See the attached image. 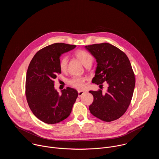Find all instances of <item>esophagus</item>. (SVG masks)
I'll return each instance as SVG.
<instances>
[{
	"instance_id": "1",
	"label": "esophagus",
	"mask_w": 159,
	"mask_h": 159,
	"mask_svg": "<svg viewBox=\"0 0 159 159\" xmlns=\"http://www.w3.org/2000/svg\"><path fill=\"white\" fill-rule=\"evenodd\" d=\"M84 93H85V92H84V91H82V90H79V91H78L79 97H80V96H82Z\"/></svg>"
}]
</instances>
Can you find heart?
<instances>
[{
	"label": "heart",
	"instance_id": "heart-1",
	"mask_svg": "<svg viewBox=\"0 0 159 159\" xmlns=\"http://www.w3.org/2000/svg\"><path fill=\"white\" fill-rule=\"evenodd\" d=\"M75 57L82 63L84 66L91 64L93 60L92 55L89 53L85 50H79L75 53ZM67 64H68V58L64 56L61 58L59 63L60 69L62 72H65L67 70ZM85 79L84 77H74L70 80V84L77 88L78 89H82L85 87Z\"/></svg>",
	"mask_w": 159,
	"mask_h": 159
}]
</instances>
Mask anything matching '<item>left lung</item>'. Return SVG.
Listing matches in <instances>:
<instances>
[{"mask_svg": "<svg viewBox=\"0 0 159 159\" xmlns=\"http://www.w3.org/2000/svg\"><path fill=\"white\" fill-rule=\"evenodd\" d=\"M85 48L98 63L93 83L102 85L106 82L108 84L106 93L101 90L89 91L94 97L89 106L90 113L104 121L116 120L126 111L134 91L135 78L130 61L124 52L107 43Z\"/></svg>", "mask_w": 159, "mask_h": 159, "instance_id": "1", "label": "left lung"}]
</instances>
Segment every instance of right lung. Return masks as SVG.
Returning <instances> with one entry per match:
<instances>
[{
	"label": "right lung",
	"instance_id": "add662e5",
	"mask_svg": "<svg viewBox=\"0 0 159 159\" xmlns=\"http://www.w3.org/2000/svg\"><path fill=\"white\" fill-rule=\"evenodd\" d=\"M76 45L54 43L38 51L31 60L26 73V96L30 108L39 120L47 124L59 123L69 116L78 92L67 87L60 94L54 79L61 73L60 58Z\"/></svg>",
	"mask_w": 159,
	"mask_h": 159
}]
</instances>
